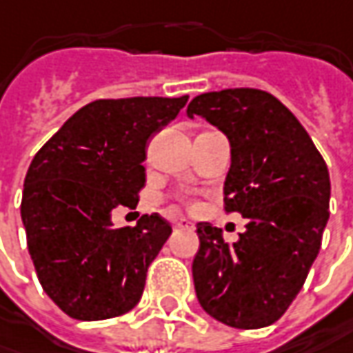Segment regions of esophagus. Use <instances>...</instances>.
<instances>
[{
  "label": "esophagus",
  "mask_w": 353,
  "mask_h": 353,
  "mask_svg": "<svg viewBox=\"0 0 353 353\" xmlns=\"http://www.w3.org/2000/svg\"><path fill=\"white\" fill-rule=\"evenodd\" d=\"M174 227H176V229H185V231H188V229H193V223L190 221V219H185V217H179V219L174 221Z\"/></svg>",
  "instance_id": "obj_1"
}]
</instances>
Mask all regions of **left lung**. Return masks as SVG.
I'll use <instances>...</instances> for the list:
<instances>
[{
    "instance_id": "1",
    "label": "left lung",
    "mask_w": 353,
    "mask_h": 353,
    "mask_svg": "<svg viewBox=\"0 0 353 353\" xmlns=\"http://www.w3.org/2000/svg\"><path fill=\"white\" fill-rule=\"evenodd\" d=\"M231 144L223 188L227 213L247 231L227 243L197 223L193 283L207 314L241 330L274 324L296 299L330 217V174L296 116L267 90L225 88L190 102Z\"/></svg>"
}]
</instances>
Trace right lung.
<instances>
[{"label":"right lung","mask_w":353,"mask_h":353,"mask_svg":"<svg viewBox=\"0 0 353 353\" xmlns=\"http://www.w3.org/2000/svg\"><path fill=\"white\" fill-rule=\"evenodd\" d=\"M188 97L100 99L83 106L35 154L21 219L39 283L74 320L126 314L144 292L148 267L172 235L158 213L114 227V207L138 205L150 138Z\"/></svg>","instance_id":"obj_1"}]
</instances>
